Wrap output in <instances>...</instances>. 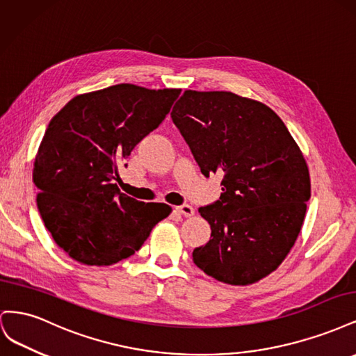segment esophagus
<instances>
[{"label": "esophagus", "instance_id": "1", "mask_svg": "<svg viewBox=\"0 0 356 356\" xmlns=\"http://www.w3.org/2000/svg\"><path fill=\"white\" fill-rule=\"evenodd\" d=\"M177 211L181 213V215H184V217H193V215H195V209H193V207H190V204H181V207H178L177 208Z\"/></svg>", "mask_w": 356, "mask_h": 356}]
</instances>
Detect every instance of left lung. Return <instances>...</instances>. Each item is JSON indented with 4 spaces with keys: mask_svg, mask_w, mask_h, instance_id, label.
Here are the masks:
<instances>
[{
    "mask_svg": "<svg viewBox=\"0 0 356 356\" xmlns=\"http://www.w3.org/2000/svg\"><path fill=\"white\" fill-rule=\"evenodd\" d=\"M170 117L202 174L222 175L220 199L199 208L211 239L193 261L224 284L260 281L305 221L310 178L298 145L273 110L232 92L186 90Z\"/></svg>",
    "mask_w": 356,
    "mask_h": 356,
    "instance_id": "obj_1",
    "label": "left lung"
}]
</instances>
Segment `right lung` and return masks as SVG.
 Segmentation results:
<instances>
[{"instance_id":"add662e5","label":"right lung","mask_w":356,"mask_h":356,"mask_svg":"<svg viewBox=\"0 0 356 356\" xmlns=\"http://www.w3.org/2000/svg\"><path fill=\"white\" fill-rule=\"evenodd\" d=\"M179 93L115 84L75 96L50 120L32 179L46 229L75 261L111 266L131 257L170 213L165 203L126 196L114 179Z\"/></svg>"}]
</instances>
